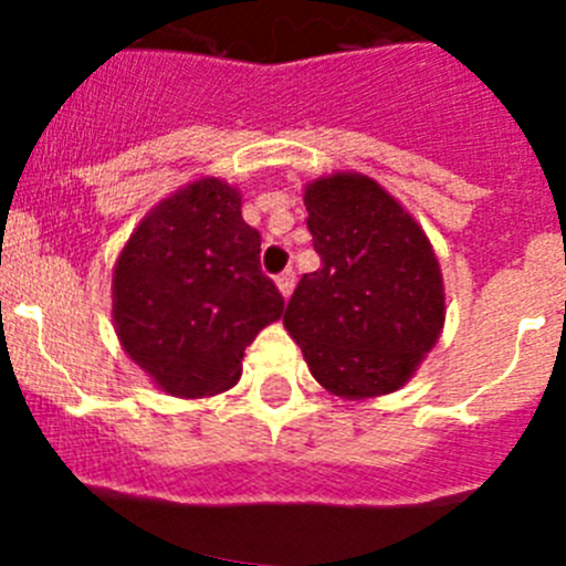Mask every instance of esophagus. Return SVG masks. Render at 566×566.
<instances>
[{
    "label": "esophagus",
    "instance_id": "34e87169",
    "mask_svg": "<svg viewBox=\"0 0 566 566\" xmlns=\"http://www.w3.org/2000/svg\"><path fill=\"white\" fill-rule=\"evenodd\" d=\"M277 289H280V294H283V297H292V292H294V272L292 269H286V272L280 274L277 277Z\"/></svg>",
    "mask_w": 566,
    "mask_h": 566
}]
</instances>
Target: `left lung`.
<instances>
[{
    "label": "left lung",
    "mask_w": 566,
    "mask_h": 566,
    "mask_svg": "<svg viewBox=\"0 0 566 566\" xmlns=\"http://www.w3.org/2000/svg\"><path fill=\"white\" fill-rule=\"evenodd\" d=\"M319 269L303 274L283 326L328 394L399 391L444 326L442 269L413 214L359 172L306 184Z\"/></svg>",
    "instance_id": "8db88e82"
}]
</instances>
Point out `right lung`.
I'll return each instance as SVG.
<instances>
[{
    "mask_svg": "<svg viewBox=\"0 0 566 566\" xmlns=\"http://www.w3.org/2000/svg\"><path fill=\"white\" fill-rule=\"evenodd\" d=\"M280 314L283 297L260 272L258 229L221 178L155 203L113 266L118 343L169 397L229 391L247 345Z\"/></svg>",
    "mask_w": 566,
    "mask_h": 566,
    "instance_id": "1",
    "label": "right lung"
}]
</instances>
